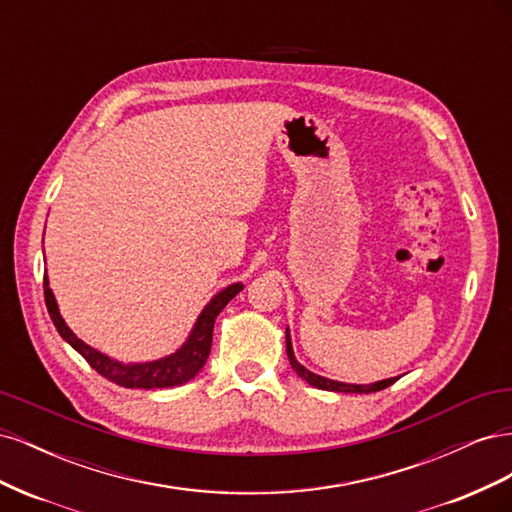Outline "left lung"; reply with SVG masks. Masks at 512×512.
I'll return each mask as SVG.
<instances>
[{
    "label": "left lung",
    "instance_id": "8db88e82",
    "mask_svg": "<svg viewBox=\"0 0 512 512\" xmlns=\"http://www.w3.org/2000/svg\"><path fill=\"white\" fill-rule=\"evenodd\" d=\"M286 354H288V361H290L292 369L297 371V374L305 382H309L312 386H316V389H322V391H335V393H376V391L386 389V386H391L393 382H397V378H386V380H380V382H374V384H346V382L322 378V376L314 374V371L305 369L297 359H294V350H292L288 329H286Z\"/></svg>",
    "mask_w": 512,
    "mask_h": 512
}]
</instances>
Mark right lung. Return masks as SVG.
<instances>
[{"mask_svg": "<svg viewBox=\"0 0 512 512\" xmlns=\"http://www.w3.org/2000/svg\"><path fill=\"white\" fill-rule=\"evenodd\" d=\"M241 290L243 284H230L228 288L215 294V297L205 305L203 312H200L190 337L185 339V344L177 352L149 363H121L111 359V356L102 354L100 350L87 346L83 339H79L70 331L66 320L59 314L55 294L49 288V277L44 275V301L59 335L64 337L100 376L119 386H126V389H166V386H179L192 380L207 363L213 342L215 318H218V314L228 305V301L235 299Z\"/></svg>", "mask_w": 512, "mask_h": 512, "instance_id": "add662e5", "label": "right lung"}]
</instances>
